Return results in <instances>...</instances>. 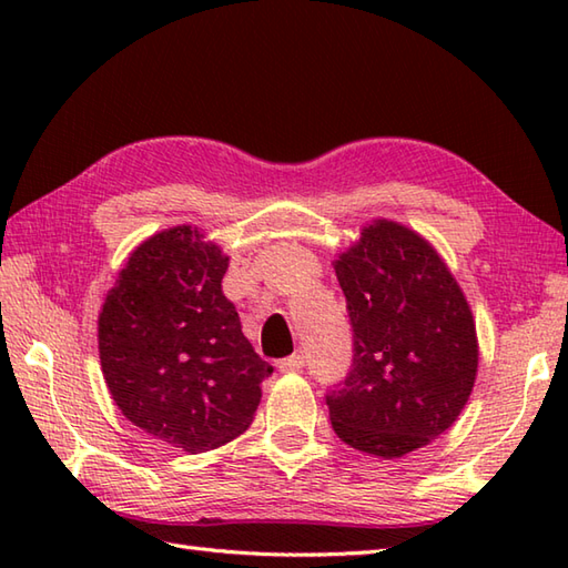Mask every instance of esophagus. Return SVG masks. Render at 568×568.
<instances>
[{
  "label": "esophagus",
  "mask_w": 568,
  "mask_h": 568,
  "mask_svg": "<svg viewBox=\"0 0 568 568\" xmlns=\"http://www.w3.org/2000/svg\"><path fill=\"white\" fill-rule=\"evenodd\" d=\"M303 366H305V356L303 354H293V356L277 361V371H281V373H295V371H300Z\"/></svg>",
  "instance_id": "34e87169"
}]
</instances>
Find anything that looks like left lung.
Segmentation results:
<instances>
[{
	"label": "left lung",
	"instance_id": "1",
	"mask_svg": "<svg viewBox=\"0 0 568 568\" xmlns=\"http://www.w3.org/2000/svg\"><path fill=\"white\" fill-rule=\"evenodd\" d=\"M354 329V364L327 395L332 427L354 449L400 458L462 415L478 373L466 295L425 236L390 220L361 226L334 258Z\"/></svg>",
	"mask_w": 568,
	"mask_h": 568
}]
</instances>
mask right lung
I'll return each mask as SVG.
<instances>
[{
    "mask_svg": "<svg viewBox=\"0 0 568 568\" xmlns=\"http://www.w3.org/2000/svg\"><path fill=\"white\" fill-rule=\"evenodd\" d=\"M229 256L197 226L139 244L98 320L104 383L122 415L190 454L232 442L256 415L273 366L222 293Z\"/></svg>",
    "mask_w": 568,
    "mask_h": 568,
    "instance_id": "obj_1",
    "label": "right lung"
}]
</instances>
